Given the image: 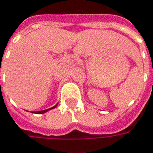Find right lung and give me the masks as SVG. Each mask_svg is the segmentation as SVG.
I'll return each instance as SVG.
<instances>
[{
    "label": "right lung",
    "mask_w": 153,
    "mask_h": 153,
    "mask_svg": "<svg viewBox=\"0 0 153 153\" xmlns=\"http://www.w3.org/2000/svg\"><path fill=\"white\" fill-rule=\"evenodd\" d=\"M57 105H58V104H57L56 105H54L53 107H52V108H49V109H48V110H44V111H33V113H35V114H43V113H46V112H48V111H50V110H53V109L56 108V107H57Z\"/></svg>",
    "instance_id": "obj_1"
}]
</instances>
